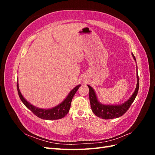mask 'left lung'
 <instances>
[{"label":"left lung","mask_w":155,"mask_h":155,"mask_svg":"<svg viewBox=\"0 0 155 155\" xmlns=\"http://www.w3.org/2000/svg\"><path fill=\"white\" fill-rule=\"evenodd\" d=\"M132 56L133 57L135 62L137 63L135 57L132 53ZM137 83L136 88L133 93V94L130 96L129 99L121 103L120 104H104L100 102L99 100L97 97L96 93L91 86L87 85L89 88V100H90L91 107L92 112H94L98 118H101L102 119H113L117 118L124 115L125 112L127 111L129 108L134 101L136 97L137 96L139 88V78L138 74V67L137 66Z\"/></svg>","instance_id":"obj_1"}]
</instances>
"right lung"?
<instances>
[{"label": "right lung", "instance_id": "1", "mask_svg": "<svg viewBox=\"0 0 155 155\" xmlns=\"http://www.w3.org/2000/svg\"><path fill=\"white\" fill-rule=\"evenodd\" d=\"M80 86L81 85H78L76 87H75L73 89H72L71 91L68 93V94L65 97V99L58 105L51 108V109L50 108V109H42V108H39L31 104L30 103H29L25 99L20 91L19 87H18V80L17 82L18 94L22 102L28 109L30 110L37 117H39V118L43 120H59L63 118V117H64L68 114L70 110V105H71L72 98L78 90V88L80 87Z\"/></svg>", "mask_w": 155, "mask_h": 155}]
</instances>
